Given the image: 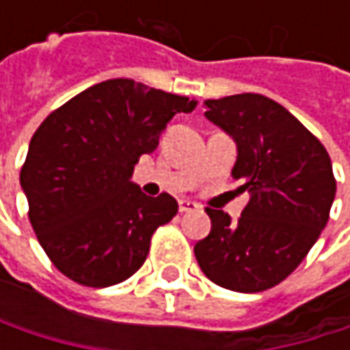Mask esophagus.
I'll use <instances>...</instances> for the list:
<instances>
[{"instance_id": "1", "label": "esophagus", "mask_w": 350, "mask_h": 350, "mask_svg": "<svg viewBox=\"0 0 350 350\" xmlns=\"http://www.w3.org/2000/svg\"><path fill=\"white\" fill-rule=\"evenodd\" d=\"M178 208H180V213H192V211H196L198 206H196L192 200H186V198H184V200L178 202Z\"/></svg>"}]
</instances>
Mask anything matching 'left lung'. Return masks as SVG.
Listing matches in <instances>:
<instances>
[{"mask_svg":"<svg viewBox=\"0 0 350 350\" xmlns=\"http://www.w3.org/2000/svg\"><path fill=\"white\" fill-rule=\"evenodd\" d=\"M204 117L237 146L231 170L249 202L237 223L206 208L211 233L194 245L202 273L233 292H263L308 255L336 192L324 146L280 103L243 93L204 101Z\"/></svg>","mask_w":350,"mask_h":350,"instance_id":"left-lung-1","label":"left lung"}]
</instances>
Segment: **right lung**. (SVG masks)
Wrapping results in <instances>:
<instances>
[{"label": "right lung", "instance_id": "obj_1", "mask_svg": "<svg viewBox=\"0 0 350 350\" xmlns=\"http://www.w3.org/2000/svg\"><path fill=\"white\" fill-rule=\"evenodd\" d=\"M196 101L131 79H109L50 113L30 139L20 184L30 223L50 261L72 282L107 288L146 261L160 225L172 221L170 194L146 196L131 182L139 156Z\"/></svg>", "mask_w": 350, "mask_h": 350}]
</instances>
